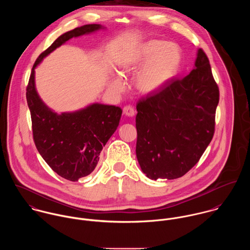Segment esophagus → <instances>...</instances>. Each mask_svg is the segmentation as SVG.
Segmentation results:
<instances>
[{"label":"esophagus","instance_id":"obj_1","mask_svg":"<svg viewBox=\"0 0 250 250\" xmlns=\"http://www.w3.org/2000/svg\"><path fill=\"white\" fill-rule=\"evenodd\" d=\"M123 112L127 116H134L135 115V108L131 106H125L123 107Z\"/></svg>","mask_w":250,"mask_h":250}]
</instances>
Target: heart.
Wrapping results in <instances>:
<instances>
[{
  "mask_svg": "<svg viewBox=\"0 0 250 250\" xmlns=\"http://www.w3.org/2000/svg\"><path fill=\"white\" fill-rule=\"evenodd\" d=\"M181 60V51L176 44L151 39L129 53L119 62L118 70L122 77H126L145 62L136 77L135 85L140 92L149 94L161 89L176 75ZM109 85L116 92L123 89L118 79L111 80Z\"/></svg>",
  "mask_w": 250,
  "mask_h": 250,
  "instance_id": "1",
  "label": "heart"
}]
</instances>
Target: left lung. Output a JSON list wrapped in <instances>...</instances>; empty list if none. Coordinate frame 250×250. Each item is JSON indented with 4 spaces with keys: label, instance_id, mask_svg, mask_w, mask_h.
Wrapping results in <instances>:
<instances>
[{
    "label": "left lung",
    "instance_id": "left-lung-1",
    "mask_svg": "<svg viewBox=\"0 0 250 250\" xmlns=\"http://www.w3.org/2000/svg\"><path fill=\"white\" fill-rule=\"evenodd\" d=\"M218 101V86L202 49L188 76L139 101L136 153L148 178H179L198 163L214 137Z\"/></svg>",
    "mask_w": 250,
    "mask_h": 250
}]
</instances>
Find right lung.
I'll return each mask as SVG.
<instances>
[{
    "label": "right lung",
    "instance_id": "1",
    "mask_svg": "<svg viewBox=\"0 0 250 250\" xmlns=\"http://www.w3.org/2000/svg\"><path fill=\"white\" fill-rule=\"evenodd\" d=\"M100 29L101 25L88 24L58 37L37 58L27 85L26 97L37 151L57 174L72 182L87 176L94 170L103 147L119 124L122 109L115 106L92 104L75 112L58 114L39 98L35 85V69L43 58L72 37Z\"/></svg>",
    "mask_w": 250,
    "mask_h": 250
}]
</instances>
